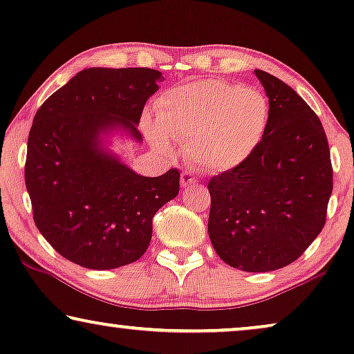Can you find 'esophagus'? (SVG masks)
Returning a JSON list of instances; mask_svg holds the SVG:
<instances>
[{
    "label": "esophagus",
    "instance_id": "1",
    "mask_svg": "<svg viewBox=\"0 0 354 354\" xmlns=\"http://www.w3.org/2000/svg\"><path fill=\"white\" fill-rule=\"evenodd\" d=\"M180 182H182L183 187H192V185H198V183H200V180H198V178H196L195 176H193V174H192L190 171L182 172Z\"/></svg>",
    "mask_w": 354,
    "mask_h": 354
}]
</instances>
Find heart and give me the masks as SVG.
Instances as JSON below:
<instances>
[{"label": "heart", "mask_w": 354, "mask_h": 354, "mask_svg": "<svg viewBox=\"0 0 354 354\" xmlns=\"http://www.w3.org/2000/svg\"><path fill=\"white\" fill-rule=\"evenodd\" d=\"M151 142L174 151L172 140L190 142L188 156L207 171L222 172L246 161L269 124L268 98L259 90L222 80L174 86L154 103Z\"/></svg>", "instance_id": "b5f03b06"}]
</instances>
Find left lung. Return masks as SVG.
Segmentation results:
<instances>
[{
	"label": "left lung",
	"mask_w": 354,
	"mask_h": 354,
	"mask_svg": "<svg viewBox=\"0 0 354 354\" xmlns=\"http://www.w3.org/2000/svg\"><path fill=\"white\" fill-rule=\"evenodd\" d=\"M269 98V124L253 154L207 183L211 243L246 272L292 264L326 225L333 188L321 120L297 91L256 69Z\"/></svg>",
	"instance_id": "1"
}]
</instances>
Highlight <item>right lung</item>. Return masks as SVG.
I'll list each match as a JSON object with an SVG mask.
<instances>
[{"instance_id":"right-lung-1","label":"right lung","mask_w":354,"mask_h":354,"mask_svg":"<svg viewBox=\"0 0 354 354\" xmlns=\"http://www.w3.org/2000/svg\"><path fill=\"white\" fill-rule=\"evenodd\" d=\"M162 80L148 67L80 71L37 111L28 133L26 185L33 221L61 256L86 269H115L148 250L153 217L174 200L180 172L135 174L98 137L137 125Z\"/></svg>"}]
</instances>
